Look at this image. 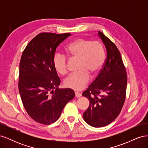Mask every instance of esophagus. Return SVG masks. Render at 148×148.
<instances>
[{"label": "esophagus", "instance_id": "1", "mask_svg": "<svg viewBox=\"0 0 148 148\" xmlns=\"http://www.w3.org/2000/svg\"><path fill=\"white\" fill-rule=\"evenodd\" d=\"M82 96V94L78 92H75V97H79Z\"/></svg>", "mask_w": 148, "mask_h": 148}]
</instances>
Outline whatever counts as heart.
<instances>
[{"instance_id": "b5f03b06", "label": "heart", "mask_w": 148, "mask_h": 148, "mask_svg": "<svg viewBox=\"0 0 148 148\" xmlns=\"http://www.w3.org/2000/svg\"><path fill=\"white\" fill-rule=\"evenodd\" d=\"M67 55L78 59V72L71 74L64 81L65 87L80 91L86 86L90 74L95 76L99 73L104 64L105 53L102 43L78 38L71 42L65 49ZM53 66L57 73L65 75L68 72V64L65 56L57 53L52 59Z\"/></svg>"}]
</instances>
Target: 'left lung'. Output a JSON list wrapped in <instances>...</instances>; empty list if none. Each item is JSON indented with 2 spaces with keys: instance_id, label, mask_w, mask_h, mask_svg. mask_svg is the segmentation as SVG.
I'll use <instances>...</instances> for the list:
<instances>
[{
  "instance_id": "1",
  "label": "left lung",
  "mask_w": 148,
  "mask_h": 148,
  "mask_svg": "<svg viewBox=\"0 0 148 148\" xmlns=\"http://www.w3.org/2000/svg\"><path fill=\"white\" fill-rule=\"evenodd\" d=\"M98 36L105 45L107 57L95 81L83 92L89 101L83 119L93 127L106 126L118 117L125 100L127 84L126 69L118 48L101 31Z\"/></svg>"
}]
</instances>
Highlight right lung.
Listing matches in <instances>:
<instances>
[{"label": "right lung", "instance_id": "obj_1", "mask_svg": "<svg viewBox=\"0 0 148 148\" xmlns=\"http://www.w3.org/2000/svg\"><path fill=\"white\" fill-rule=\"evenodd\" d=\"M70 35L40 33L22 53L19 92L26 111L38 123L49 125L55 122L65 105L75 97L71 89L58 88L60 79L52 64L56 48Z\"/></svg>", "mask_w": 148, "mask_h": 148}]
</instances>
